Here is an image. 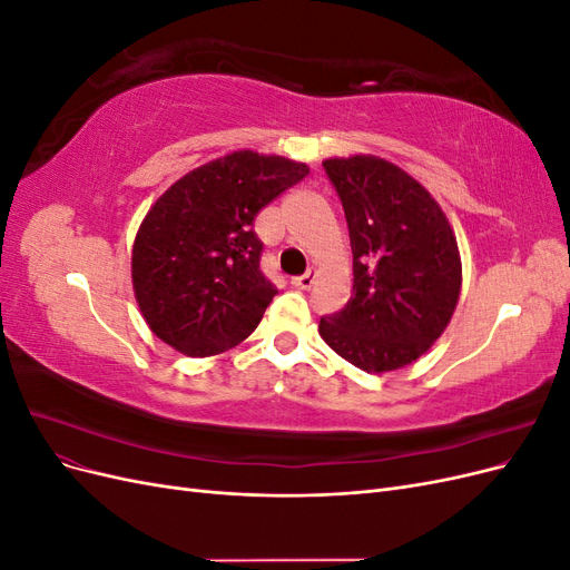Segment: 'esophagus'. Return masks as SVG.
<instances>
[{"label": "esophagus", "instance_id": "1", "mask_svg": "<svg viewBox=\"0 0 570 570\" xmlns=\"http://www.w3.org/2000/svg\"><path fill=\"white\" fill-rule=\"evenodd\" d=\"M289 283H292V287H297V289H308V287L314 285V273L308 271L304 275H297V278H292Z\"/></svg>", "mask_w": 570, "mask_h": 570}]
</instances>
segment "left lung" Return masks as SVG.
I'll use <instances>...</instances> for the list:
<instances>
[{
  "mask_svg": "<svg viewBox=\"0 0 570 570\" xmlns=\"http://www.w3.org/2000/svg\"><path fill=\"white\" fill-rule=\"evenodd\" d=\"M323 168L347 218L354 287L318 333L361 371H396L423 356L454 314L456 237L440 204L400 166L358 154Z\"/></svg>",
  "mask_w": 570,
  "mask_h": 570,
  "instance_id": "8db88e82",
  "label": "left lung"
}]
</instances>
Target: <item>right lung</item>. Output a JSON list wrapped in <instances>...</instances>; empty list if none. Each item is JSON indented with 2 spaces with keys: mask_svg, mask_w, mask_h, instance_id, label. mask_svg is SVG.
<instances>
[{
  "mask_svg": "<svg viewBox=\"0 0 570 570\" xmlns=\"http://www.w3.org/2000/svg\"><path fill=\"white\" fill-rule=\"evenodd\" d=\"M306 174V164L245 149L166 189L132 247L135 299L154 335L187 356H212L254 333L278 295L258 266L254 218Z\"/></svg>",
  "mask_w": 570,
  "mask_h": 570,
  "instance_id": "obj_1",
  "label": "right lung"
}]
</instances>
